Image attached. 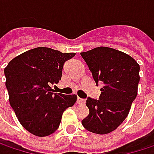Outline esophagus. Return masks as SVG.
Wrapping results in <instances>:
<instances>
[{
  "instance_id": "esophagus-1",
  "label": "esophagus",
  "mask_w": 154,
  "mask_h": 154,
  "mask_svg": "<svg viewBox=\"0 0 154 154\" xmlns=\"http://www.w3.org/2000/svg\"><path fill=\"white\" fill-rule=\"evenodd\" d=\"M77 104H85V99H82V98H79V97H77Z\"/></svg>"
}]
</instances>
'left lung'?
<instances>
[{
	"label": "left lung",
	"mask_w": 154,
	"mask_h": 154,
	"mask_svg": "<svg viewBox=\"0 0 154 154\" xmlns=\"http://www.w3.org/2000/svg\"><path fill=\"white\" fill-rule=\"evenodd\" d=\"M93 77L104 84L99 100H86L89 115L82 120L84 128L94 134L114 131L128 117L137 95L139 64L134 58L109 47H96L80 53Z\"/></svg>",
	"instance_id": "obj_1"
}]
</instances>
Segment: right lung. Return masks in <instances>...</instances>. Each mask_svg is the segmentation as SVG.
<instances>
[{
	"label": "right lung",
	"instance_id": "1",
	"mask_svg": "<svg viewBox=\"0 0 154 154\" xmlns=\"http://www.w3.org/2000/svg\"><path fill=\"white\" fill-rule=\"evenodd\" d=\"M75 55L37 47L15 57L4 69L11 106L29 133L40 137L51 135L63 112L77 102L76 94L54 93L51 87L61 79L64 63Z\"/></svg>",
	"mask_w": 154,
	"mask_h": 154
}]
</instances>
